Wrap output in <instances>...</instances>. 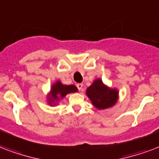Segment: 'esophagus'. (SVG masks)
Masks as SVG:
<instances>
[{
  "label": "esophagus",
  "instance_id": "34e87169",
  "mask_svg": "<svg viewBox=\"0 0 159 159\" xmlns=\"http://www.w3.org/2000/svg\"><path fill=\"white\" fill-rule=\"evenodd\" d=\"M83 87H84L83 84H77V88L79 89V90H80V91H83L84 90Z\"/></svg>",
  "mask_w": 159,
  "mask_h": 159
}]
</instances>
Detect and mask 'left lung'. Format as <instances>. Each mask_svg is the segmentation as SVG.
Instances as JSON below:
<instances>
[{"label":"left lung","instance_id":"obj_1","mask_svg":"<svg viewBox=\"0 0 159 159\" xmlns=\"http://www.w3.org/2000/svg\"><path fill=\"white\" fill-rule=\"evenodd\" d=\"M86 95L96 109H105L116 104L119 99V91L117 89L105 85L101 79H96L87 88Z\"/></svg>","mask_w":159,"mask_h":159}]
</instances>
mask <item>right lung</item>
Listing matches in <instances>:
<instances>
[{
	"label": "right lung",
	"mask_w": 159,
	"mask_h": 159,
	"mask_svg": "<svg viewBox=\"0 0 159 159\" xmlns=\"http://www.w3.org/2000/svg\"><path fill=\"white\" fill-rule=\"evenodd\" d=\"M78 91V89L75 85L70 84L66 85L63 84L60 80H57L55 84H53L49 94L47 95V102L50 106H55L58 104L60 99L68 94V93H75Z\"/></svg>",
	"instance_id": "add662e5"
}]
</instances>
